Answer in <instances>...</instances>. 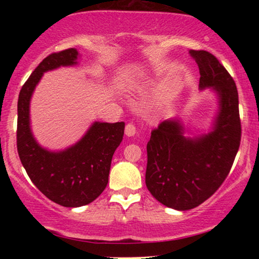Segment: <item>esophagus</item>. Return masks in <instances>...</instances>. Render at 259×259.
Listing matches in <instances>:
<instances>
[{
	"label": "esophagus",
	"instance_id": "1",
	"mask_svg": "<svg viewBox=\"0 0 259 259\" xmlns=\"http://www.w3.org/2000/svg\"><path fill=\"white\" fill-rule=\"evenodd\" d=\"M125 133H126V136H128V137H133L134 134L137 133V126L134 125L133 122L127 123L126 127H125Z\"/></svg>",
	"mask_w": 259,
	"mask_h": 259
}]
</instances>
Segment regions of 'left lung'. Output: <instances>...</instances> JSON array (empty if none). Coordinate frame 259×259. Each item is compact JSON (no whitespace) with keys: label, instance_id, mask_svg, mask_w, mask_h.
I'll list each match as a JSON object with an SVG mask.
<instances>
[{"label":"left lung","instance_id":"left-lung-1","mask_svg":"<svg viewBox=\"0 0 259 259\" xmlns=\"http://www.w3.org/2000/svg\"><path fill=\"white\" fill-rule=\"evenodd\" d=\"M199 67L201 90L213 87L219 113L213 131L199 138H185L183 126L165 120L151 132L147 143L145 182L165 206L185 211L199 206L217 191L235 161L242 137L238 92L235 80L213 54L191 51Z\"/></svg>","mask_w":259,"mask_h":259}]
</instances>
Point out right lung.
<instances>
[{
  "label": "right lung",
  "instance_id": "add662e5",
  "mask_svg": "<svg viewBox=\"0 0 259 259\" xmlns=\"http://www.w3.org/2000/svg\"><path fill=\"white\" fill-rule=\"evenodd\" d=\"M74 48L52 53L21 88L17 101L16 144L20 160L35 186L66 207L92 203L107 186L112 157L122 141L125 122H94L82 139L62 152H49L35 141L29 126V101L45 72L76 63Z\"/></svg>",
  "mask_w": 259,
  "mask_h": 259
}]
</instances>
